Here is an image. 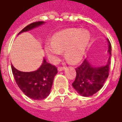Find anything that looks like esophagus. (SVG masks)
<instances>
[{
	"mask_svg": "<svg viewBox=\"0 0 122 122\" xmlns=\"http://www.w3.org/2000/svg\"><path fill=\"white\" fill-rule=\"evenodd\" d=\"M65 69V66H59L57 69H58L59 71H63Z\"/></svg>",
	"mask_w": 122,
	"mask_h": 122,
	"instance_id": "1",
	"label": "esophagus"
}]
</instances>
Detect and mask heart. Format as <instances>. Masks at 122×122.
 <instances>
[{
  "label": "heart",
  "instance_id": "b5f03b06",
  "mask_svg": "<svg viewBox=\"0 0 122 122\" xmlns=\"http://www.w3.org/2000/svg\"><path fill=\"white\" fill-rule=\"evenodd\" d=\"M90 40L87 30L72 28L56 33L51 42L45 44L46 52L51 61H57L61 51H65L66 59L71 63H76L82 59Z\"/></svg>",
  "mask_w": 122,
  "mask_h": 122
}]
</instances>
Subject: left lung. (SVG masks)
I'll return each instance as SVG.
<instances>
[{
    "label": "left lung",
    "mask_w": 122,
    "mask_h": 122,
    "mask_svg": "<svg viewBox=\"0 0 122 122\" xmlns=\"http://www.w3.org/2000/svg\"><path fill=\"white\" fill-rule=\"evenodd\" d=\"M108 53L111 56V44L108 39ZM110 57L104 66L93 67L87 59L76 68V76L72 86L77 92L84 97H90L96 93L103 86L109 74Z\"/></svg>",
    "instance_id": "left-lung-1"
}]
</instances>
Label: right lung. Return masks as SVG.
Masks as SVG:
<instances>
[{"label":"right lung","instance_id":"obj_1","mask_svg":"<svg viewBox=\"0 0 122 122\" xmlns=\"http://www.w3.org/2000/svg\"><path fill=\"white\" fill-rule=\"evenodd\" d=\"M44 23H32L23 29L19 34L36 27ZM11 67L16 84L25 95L35 100L44 99L49 95L54 77L57 73V69L55 65L46 62L44 59L42 65L36 71L25 72L18 71L12 65Z\"/></svg>","mask_w":122,"mask_h":122}]
</instances>
